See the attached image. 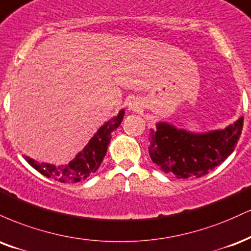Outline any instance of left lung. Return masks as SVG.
I'll list each match as a JSON object with an SVG mask.
<instances>
[{
	"mask_svg": "<svg viewBox=\"0 0 251 251\" xmlns=\"http://www.w3.org/2000/svg\"><path fill=\"white\" fill-rule=\"evenodd\" d=\"M243 128V117L225 130L191 134L168 123L150 131L149 155L163 172L177 178L201 177L234 151Z\"/></svg>",
	"mask_w": 251,
	"mask_h": 251,
	"instance_id": "1",
	"label": "left lung"
}]
</instances>
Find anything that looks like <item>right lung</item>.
I'll list each match as a JSON object with an SVG mask.
<instances>
[{
    "instance_id": "add662e5",
    "label": "right lung",
    "mask_w": 251,
    "mask_h": 251,
    "mask_svg": "<svg viewBox=\"0 0 251 251\" xmlns=\"http://www.w3.org/2000/svg\"><path fill=\"white\" fill-rule=\"evenodd\" d=\"M125 110H121L116 117L102 126L85 146L83 151L79 152L75 160H73L68 166L56 167L48 163H38L28 156H25V161L38 173L61 183H77L79 181H83L101 166L107 152L108 144L110 142L111 132L119 128Z\"/></svg>"
}]
</instances>
